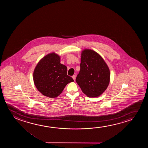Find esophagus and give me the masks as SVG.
<instances>
[{"label":"esophagus","mask_w":148,"mask_h":148,"mask_svg":"<svg viewBox=\"0 0 148 148\" xmlns=\"http://www.w3.org/2000/svg\"><path fill=\"white\" fill-rule=\"evenodd\" d=\"M72 78H73V79H74V80L75 81V79H76V76H75V75H73V76H72Z\"/></svg>","instance_id":"34e87169"}]
</instances>
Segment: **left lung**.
Masks as SVG:
<instances>
[{
  "mask_svg": "<svg viewBox=\"0 0 148 148\" xmlns=\"http://www.w3.org/2000/svg\"><path fill=\"white\" fill-rule=\"evenodd\" d=\"M110 72L105 62L95 51L85 49L81 53L80 70L76 82L88 97H96L107 89Z\"/></svg>",
  "mask_w": 148,
  "mask_h": 148,
  "instance_id": "obj_1",
  "label": "left lung"
}]
</instances>
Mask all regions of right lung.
I'll return each mask as SVG.
<instances>
[{
    "instance_id": "obj_1",
    "label": "right lung",
    "mask_w": 148,
    "mask_h": 148,
    "mask_svg": "<svg viewBox=\"0 0 148 148\" xmlns=\"http://www.w3.org/2000/svg\"><path fill=\"white\" fill-rule=\"evenodd\" d=\"M35 85L47 97L53 98L61 94L67 84L74 81L67 75V68L60 63V57L55 53L40 60L33 73Z\"/></svg>"
}]
</instances>
